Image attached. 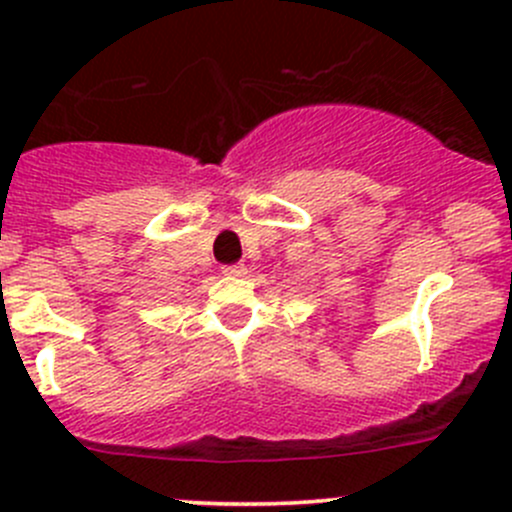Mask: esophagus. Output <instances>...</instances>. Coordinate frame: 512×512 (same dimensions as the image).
<instances>
[{
	"label": "esophagus",
	"instance_id": "esophagus-1",
	"mask_svg": "<svg viewBox=\"0 0 512 512\" xmlns=\"http://www.w3.org/2000/svg\"><path fill=\"white\" fill-rule=\"evenodd\" d=\"M223 275H227V277H245L247 267L245 265H227V267H223Z\"/></svg>",
	"mask_w": 512,
	"mask_h": 512
}]
</instances>
